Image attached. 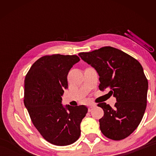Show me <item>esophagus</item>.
I'll list each match as a JSON object with an SVG mask.
<instances>
[{
	"instance_id": "esophagus-1",
	"label": "esophagus",
	"mask_w": 156,
	"mask_h": 156,
	"mask_svg": "<svg viewBox=\"0 0 156 156\" xmlns=\"http://www.w3.org/2000/svg\"><path fill=\"white\" fill-rule=\"evenodd\" d=\"M95 107H96V105H90V106L89 107V108H88V111L89 112H91V111L94 109V108H95Z\"/></svg>"
}]
</instances>
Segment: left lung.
<instances>
[{"label":"left lung","mask_w":156,"mask_h":156,"mask_svg":"<svg viewBox=\"0 0 156 156\" xmlns=\"http://www.w3.org/2000/svg\"><path fill=\"white\" fill-rule=\"evenodd\" d=\"M99 75V89L116 98L113 108L105 102L104 116L99 120L102 133L113 140H120L136 130L147 107L148 81L138 60L120 49L104 47L78 54Z\"/></svg>","instance_id":"left-lung-1"}]
</instances>
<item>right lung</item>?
<instances>
[{"label": "right lung", "mask_w": 156, "mask_h": 156, "mask_svg": "<svg viewBox=\"0 0 156 156\" xmlns=\"http://www.w3.org/2000/svg\"><path fill=\"white\" fill-rule=\"evenodd\" d=\"M79 61L76 55L44 56L34 63L25 76L24 104L31 120L47 141L58 146L77 140L88 111L84 105L62 104L68 73Z\"/></svg>", "instance_id": "obj_1"}]
</instances>
